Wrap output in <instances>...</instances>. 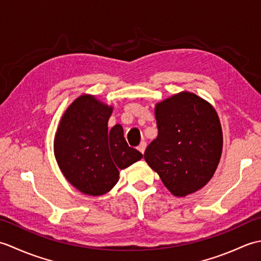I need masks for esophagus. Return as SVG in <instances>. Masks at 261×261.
Wrapping results in <instances>:
<instances>
[{
  "label": "esophagus",
  "mask_w": 261,
  "mask_h": 261,
  "mask_svg": "<svg viewBox=\"0 0 261 261\" xmlns=\"http://www.w3.org/2000/svg\"><path fill=\"white\" fill-rule=\"evenodd\" d=\"M146 148H147V142L146 141H141V143L139 146H138V150H139L141 153H143L146 151Z\"/></svg>",
  "instance_id": "1"
}]
</instances>
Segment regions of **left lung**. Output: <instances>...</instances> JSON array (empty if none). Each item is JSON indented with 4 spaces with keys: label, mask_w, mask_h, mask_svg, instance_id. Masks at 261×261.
Instances as JSON below:
<instances>
[{
    "label": "left lung",
    "mask_w": 261,
    "mask_h": 261,
    "mask_svg": "<svg viewBox=\"0 0 261 261\" xmlns=\"http://www.w3.org/2000/svg\"><path fill=\"white\" fill-rule=\"evenodd\" d=\"M158 136L145 160L175 196L198 191L212 178L222 153L219 116L204 99L182 92L156 105Z\"/></svg>",
    "instance_id": "8db88e82"
}]
</instances>
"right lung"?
I'll use <instances>...</instances> for the list:
<instances>
[{"mask_svg": "<svg viewBox=\"0 0 261 261\" xmlns=\"http://www.w3.org/2000/svg\"><path fill=\"white\" fill-rule=\"evenodd\" d=\"M112 108L91 95H83L66 110L55 138V156L64 176L87 195L109 192L119 180V169L142 158L129 147L123 129L109 130Z\"/></svg>", "mask_w": 261, "mask_h": 261, "instance_id": "1", "label": "right lung"}]
</instances>
